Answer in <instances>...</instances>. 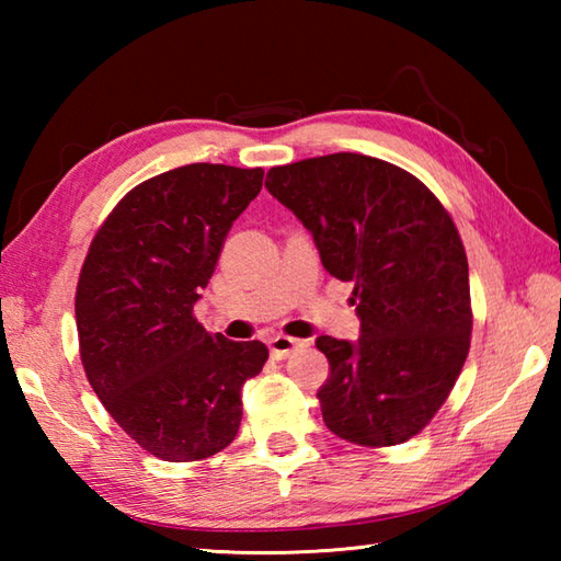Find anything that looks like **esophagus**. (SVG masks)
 <instances>
[{
	"mask_svg": "<svg viewBox=\"0 0 561 561\" xmlns=\"http://www.w3.org/2000/svg\"><path fill=\"white\" fill-rule=\"evenodd\" d=\"M267 344H270L272 356H277V359H284V356H289L296 347H301V342L289 337V335H274V337H270Z\"/></svg>",
	"mask_w": 561,
	"mask_h": 561,
	"instance_id": "esophagus-1",
	"label": "esophagus"
}]
</instances>
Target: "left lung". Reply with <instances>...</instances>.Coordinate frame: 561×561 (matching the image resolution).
Returning <instances> with one entry per match:
<instances>
[{
    "instance_id": "8db88e82",
    "label": "left lung",
    "mask_w": 561,
    "mask_h": 561,
    "mask_svg": "<svg viewBox=\"0 0 561 561\" xmlns=\"http://www.w3.org/2000/svg\"><path fill=\"white\" fill-rule=\"evenodd\" d=\"M265 187L332 277L354 284L362 337L316 340L330 362L325 426L368 448L420 434L470 352L468 257L450 214L412 173L350 151L274 165Z\"/></svg>"
}]
</instances>
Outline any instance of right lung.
I'll use <instances>...</instances> for the list:
<instances>
[{
    "instance_id": "obj_1",
    "label": "right lung",
    "mask_w": 561,
    "mask_h": 561,
    "mask_svg": "<svg viewBox=\"0 0 561 561\" xmlns=\"http://www.w3.org/2000/svg\"><path fill=\"white\" fill-rule=\"evenodd\" d=\"M262 169L190 163L117 202L77 284L79 354L123 432L169 462L209 458L241 426V388L267 347L209 335L193 308Z\"/></svg>"
}]
</instances>
